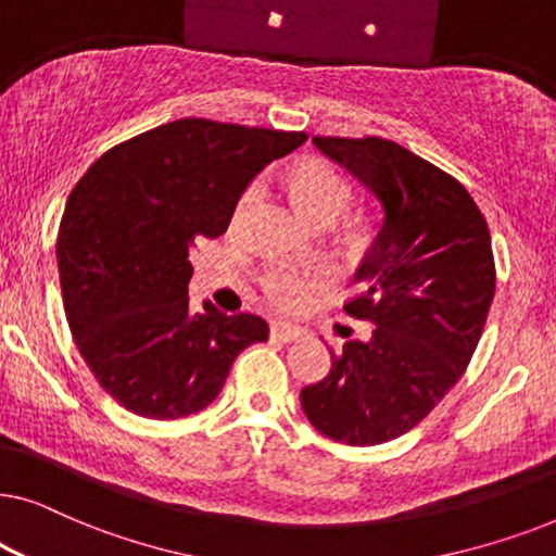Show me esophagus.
<instances>
[{
  "mask_svg": "<svg viewBox=\"0 0 556 556\" xmlns=\"http://www.w3.org/2000/svg\"><path fill=\"white\" fill-rule=\"evenodd\" d=\"M301 337H303V331L299 329V326H291V324H273L270 326L273 341H283V344H288V341H295Z\"/></svg>",
  "mask_w": 556,
  "mask_h": 556,
  "instance_id": "esophagus-1",
  "label": "esophagus"
}]
</instances>
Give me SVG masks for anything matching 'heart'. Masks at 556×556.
<instances>
[{
	"mask_svg": "<svg viewBox=\"0 0 556 556\" xmlns=\"http://www.w3.org/2000/svg\"><path fill=\"white\" fill-rule=\"evenodd\" d=\"M291 187L293 194L299 197L301 207L306 210L316 223H326V219L333 223V219L349 207L354 194L349 179L331 162H326V159H306V162L295 166L291 172ZM261 192V179H253L245 189H242L232 212L235 225L248 215V210L253 207ZM326 283H329V270H326L324 265L270 263L268 268L261 273L263 293L280 308L299 306V303L306 301L311 293L321 291Z\"/></svg>",
	"mask_w": 556,
	"mask_h": 556,
	"instance_id": "1",
	"label": "heart"
}]
</instances>
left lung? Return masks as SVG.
<instances>
[{
  "instance_id": "8db88e82",
  "label": "left lung",
  "mask_w": 556,
  "mask_h": 556,
  "mask_svg": "<svg viewBox=\"0 0 556 556\" xmlns=\"http://www.w3.org/2000/svg\"><path fill=\"white\" fill-rule=\"evenodd\" d=\"M314 143L382 202L384 219L354 276L359 293L344 303L371 337L331 352L301 407L337 443L379 445L425 420L466 371L496 291L491 232L458 179L400 143Z\"/></svg>"
}]
</instances>
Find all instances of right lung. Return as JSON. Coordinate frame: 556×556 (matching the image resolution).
Instances as JSON below:
<instances>
[{
    "label": "right lung",
    "instance_id": "right-lung-1",
    "mask_svg": "<svg viewBox=\"0 0 556 556\" xmlns=\"http://www.w3.org/2000/svg\"><path fill=\"white\" fill-rule=\"evenodd\" d=\"M306 141L179 118L105 151L67 197L58 270L75 346L128 413L177 420L223 390L235 356L268 339L255 314L189 311V248L219 238L257 172Z\"/></svg>",
    "mask_w": 556,
    "mask_h": 556
}]
</instances>
